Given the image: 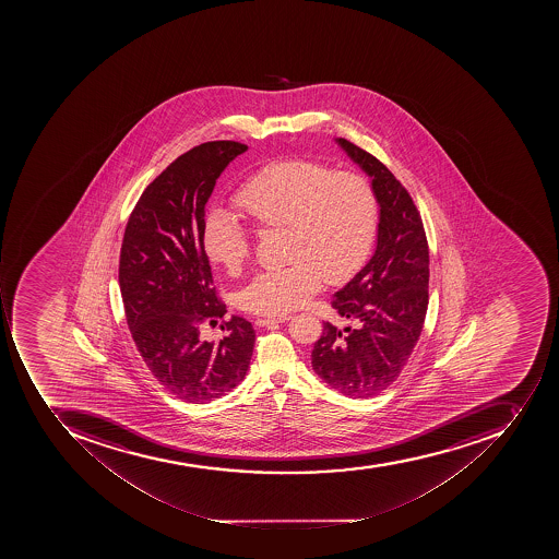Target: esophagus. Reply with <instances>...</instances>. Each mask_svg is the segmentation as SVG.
I'll list each match as a JSON object with an SVG mask.
<instances>
[{"label":"esophagus","mask_w":559,"mask_h":559,"mask_svg":"<svg viewBox=\"0 0 559 559\" xmlns=\"http://www.w3.org/2000/svg\"><path fill=\"white\" fill-rule=\"evenodd\" d=\"M290 320V317H262V318H257L255 320V323L257 325L259 326H267V325H273V323H283V321H288Z\"/></svg>","instance_id":"esophagus-1"}]
</instances>
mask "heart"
Segmentation results:
<instances>
[{"instance_id": "b5f03b06", "label": "heart", "mask_w": 559, "mask_h": 559, "mask_svg": "<svg viewBox=\"0 0 559 559\" xmlns=\"http://www.w3.org/2000/svg\"><path fill=\"white\" fill-rule=\"evenodd\" d=\"M234 203L257 229L285 230L290 264L255 274L239 294L242 308L259 314L294 311L317 292L320 280L338 283L355 274L378 227V198L365 176L306 158L260 167L242 181ZM203 248L229 274L241 273L251 255L247 230L225 210L206 216Z\"/></svg>"}]
</instances>
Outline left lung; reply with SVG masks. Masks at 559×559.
I'll use <instances>...</instances> for the list:
<instances>
[{
	"instance_id": "1",
	"label": "left lung",
	"mask_w": 559,
	"mask_h": 559,
	"mask_svg": "<svg viewBox=\"0 0 559 559\" xmlns=\"http://www.w3.org/2000/svg\"><path fill=\"white\" fill-rule=\"evenodd\" d=\"M337 141L372 176L381 207L378 248L330 302L349 325L341 330L325 321L311 364L330 388L367 399L395 383L418 343L427 317L430 251L421 215L404 185L374 155L344 138Z\"/></svg>"
}]
</instances>
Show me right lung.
<instances>
[{
    "instance_id": "add662e5",
    "label": "right lung",
    "mask_w": 559,
    "mask_h": 559,
    "mask_svg": "<svg viewBox=\"0 0 559 559\" xmlns=\"http://www.w3.org/2000/svg\"><path fill=\"white\" fill-rule=\"evenodd\" d=\"M247 150L221 140L185 152L143 190L123 230L119 283L132 338L158 383L190 404L238 386L253 355L255 330L241 317L224 320L203 248L216 178ZM218 319L225 337L206 342L202 326Z\"/></svg>"
}]
</instances>
